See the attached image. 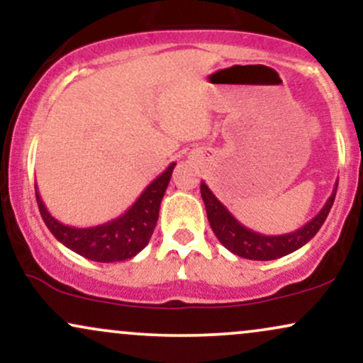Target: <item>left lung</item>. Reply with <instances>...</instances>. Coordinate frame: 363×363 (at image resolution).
Here are the masks:
<instances>
[{
  "label": "left lung",
  "mask_w": 363,
  "mask_h": 363,
  "mask_svg": "<svg viewBox=\"0 0 363 363\" xmlns=\"http://www.w3.org/2000/svg\"><path fill=\"white\" fill-rule=\"evenodd\" d=\"M336 189H338V182L335 184L331 196L320 211L314 218L309 220L303 227L297 228L295 232L283 235H262L251 228L244 227L239 220L235 218L230 211L222 205L216 196L211 193V189L205 182H201V198L205 201L208 222L211 225V230L216 235V239L222 242L225 247L237 256L245 257V259L254 261H272L278 257L286 256V254L297 251L302 245H306L309 240L319 232L323 227L324 220L328 218L329 210H331L333 203H335Z\"/></svg>",
  "instance_id": "left-lung-1"
}]
</instances>
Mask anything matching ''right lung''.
Returning <instances> with one entry per match:
<instances>
[{
	"label": "right lung",
	"instance_id": "right-lung-1",
	"mask_svg": "<svg viewBox=\"0 0 363 363\" xmlns=\"http://www.w3.org/2000/svg\"><path fill=\"white\" fill-rule=\"evenodd\" d=\"M176 164H170L164 172L147 186V189L140 194V198L128 208L118 218L111 220L95 227L78 228L72 225L61 223L49 213L44 201L40 199L35 186V198L39 205L40 216L44 223L51 230L62 245L72 249L90 261L97 262H116L131 259L145 245L150 242L160 211V203L167 189L170 176Z\"/></svg>",
	"mask_w": 363,
	"mask_h": 363
}]
</instances>
